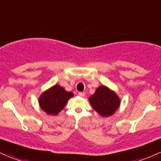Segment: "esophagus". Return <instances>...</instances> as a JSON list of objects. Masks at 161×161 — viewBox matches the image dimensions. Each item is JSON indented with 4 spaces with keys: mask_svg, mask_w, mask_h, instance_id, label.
I'll list each match as a JSON object with an SVG mask.
<instances>
[{
    "mask_svg": "<svg viewBox=\"0 0 161 161\" xmlns=\"http://www.w3.org/2000/svg\"><path fill=\"white\" fill-rule=\"evenodd\" d=\"M79 95L81 97H85L86 96V92H79Z\"/></svg>",
    "mask_w": 161,
    "mask_h": 161,
    "instance_id": "esophagus-1",
    "label": "esophagus"
}]
</instances>
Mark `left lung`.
<instances>
[{"label": "left lung", "instance_id": "1", "mask_svg": "<svg viewBox=\"0 0 161 161\" xmlns=\"http://www.w3.org/2000/svg\"><path fill=\"white\" fill-rule=\"evenodd\" d=\"M92 107L102 117H109L114 114L121 104V99L114 91L105 86H100L89 97Z\"/></svg>", "mask_w": 161, "mask_h": 161}]
</instances>
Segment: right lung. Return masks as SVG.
Here are the masks:
<instances>
[{"mask_svg": "<svg viewBox=\"0 0 161 161\" xmlns=\"http://www.w3.org/2000/svg\"><path fill=\"white\" fill-rule=\"evenodd\" d=\"M73 95L71 92H67L64 88L56 84L42 93L38 100L39 105L49 115H57Z\"/></svg>", "mask_w": 161, "mask_h": 161, "instance_id": "add662e5", "label": "right lung"}]
</instances>
